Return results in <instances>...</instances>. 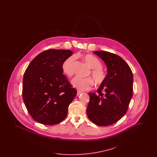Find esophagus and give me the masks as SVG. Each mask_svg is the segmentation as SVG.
<instances>
[{"label":"esophagus","instance_id":"obj_1","mask_svg":"<svg viewBox=\"0 0 157 157\" xmlns=\"http://www.w3.org/2000/svg\"><path fill=\"white\" fill-rule=\"evenodd\" d=\"M82 93V92H81V91L78 90V91H77V95H80V94H81Z\"/></svg>","mask_w":157,"mask_h":157}]
</instances>
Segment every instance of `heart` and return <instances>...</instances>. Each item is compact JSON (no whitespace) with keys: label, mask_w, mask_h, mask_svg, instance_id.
Instances as JSON below:
<instances>
[{"label":"heart","mask_w":157,"mask_h":157,"mask_svg":"<svg viewBox=\"0 0 157 157\" xmlns=\"http://www.w3.org/2000/svg\"><path fill=\"white\" fill-rule=\"evenodd\" d=\"M83 59L87 65L91 68L90 75L91 76L94 83L99 85L104 82L106 78V74L102 69V64L97 57L92 55H86L83 57ZM75 60V56H71L65 60L62 64V69L63 73L67 76L71 77L74 74L73 64ZM90 78H81L76 76L72 81V85L80 90H89L92 87L93 81Z\"/></svg>","instance_id":"obj_1"}]
</instances>
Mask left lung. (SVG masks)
<instances>
[{
    "label": "left lung",
    "mask_w": 157,
    "mask_h": 157,
    "mask_svg": "<svg viewBox=\"0 0 157 157\" xmlns=\"http://www.w3.org/2000/svg\"><path fill=\"white\" fill-rule=\"evenodd\" d=\"M104 61L108 74L96 93H88L86 112L93 123L108 126L127 113L132 97L133 75L127 62L118 55L106 51L94 52Z\"/></svg>",
    "instance_id": "obj_1"
}]
</instances>
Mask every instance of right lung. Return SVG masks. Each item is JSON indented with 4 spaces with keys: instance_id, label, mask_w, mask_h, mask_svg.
Segmentation results:
<instances>
[{
    "instance_id": "obj_1",
    "label": "right lung",
    "mask_w": 157,
    "mask_h": 157,
    "mask_svg": "<svg viewBox=\"0 0 157 157\" xmlns=\"http://www.w3.org/2000/svg\"><path fill=\"white\" fill-rule=\"evenodd\" d=\"M64 49H48L31 61L23 78L22 97L32 118L52 125L67 116L77 90L63 74L62 64L72 55Z\"/></svg>"
}]
</instances>
